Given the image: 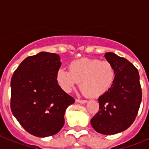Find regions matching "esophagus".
Returning a JSON list of instances; mask_svg holds the SVG:
<instances>
[{"mask_svg":"<svg viewBox=\"0 0 149 149\" xmlns=\"http://www.w3.org/2000/svg\"><path fill=\"white\" fill-rule=\"evenodd\" d=\"M76 102H78L80 104H86L87 102L86 100H81V99H76Z\"/></svg>","mask_w":149,"mask_h":149,"instance_id":"esophagus-1","label":"esophagus"}]
</instances>
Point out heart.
Here are the masks:
<instances>
[{
  "label": "heart",
  "mask_w": 149,
  "mask_h": 149,
  "mask_svg": "<svg viewBox=\"0 0 149 149\" xmlns=\"http://www.w3.org/2000/svg\"><path fill=\"white\" fill-rule=\"evenodd\" d=\"M116 73L113 65L107 60L81 58L71 62L68 71L60 68L56 78L65 93H70L77 82L80 89L89 97H98L110 89Z\"/></svg>",
  "instance_id": "1"
}]
</instances>
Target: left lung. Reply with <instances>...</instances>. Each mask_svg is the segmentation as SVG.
<instances>
[{"label": "left lung", "instance_id": "8db88e82", "mask_svg": "<svg viewBox=\"0 0 149 149\" xmlns=\"http://www.w3.org/2000/svg\"><path fill=\"white\" fill-rule=\"evenodd\" d=\"M115 69L113 86L98 98L99 111L91 119L98 133L112 135L128 128L136 119L142 101L138 70L124 57L112 52L104 55Z\"/></svg>", "mask_w": 149, "mask_h": 149}]
</instances>
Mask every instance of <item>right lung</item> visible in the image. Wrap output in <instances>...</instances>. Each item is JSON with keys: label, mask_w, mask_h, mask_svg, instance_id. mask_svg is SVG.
Returning <instances> with one entry per match:
<instances>
[{"label": "right lung", "mask_w": 149, "mask_h": 149, "mask_svg": "<svg viewBox=\"0 0 149 149\" xmlns=\"http://www.w3.org/2000/svg\"><path fill=\"white\" fill-rule=\"evenodd\" d=\"M60 65L59 55L40 52L24 59L12 77V113L33 136L57 134L65 122V110L74 102L56 81Z\"/></svg>", "instance_id": "1"}]
</instances>
